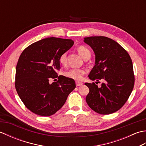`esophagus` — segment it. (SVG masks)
<instances>
[{
  "instance_id": "esophagus-1",
  "label": "esophagus",
  "mask_w": 146,
  "mask_h": 146,
  "mask_svg": "<svg viewBox=\"0 0 146 146\" xmlns=\"http://www.w3.org/2000/svg\"><path fill=\"white\" fill-rule=\"evenodd\" d=\"M83 85V83L82 82H80L78 81H76V86H81Z\"/></svg>"
}]
</instances>
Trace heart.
Returning a JSON list of instances; mask_svg holds the SVG:
<instances>
[{"label":"heart","mask_w":146,"mask_h":146,"mask_svg":"<svg viewBox=\"0 0 146 146\" xmlns=\"http://www.w3.org/2000/svg\"><path fill=\"white\" fill-rule=\"evenodd\" d=\"M79 54L83 58H85L86 56L90 54V51L88 48L83 46H80L77 49ZM66 52H63L62 53L60 58H59V61H60V64L62 65H64L66 63ZM85 73L84 70L83 69H78V68H72L70 70L67 71L65 73V75L67 77L70 78H72L73 80H80L83 78V76Z\"/></svg>","instance_id":"1"}]
</instances>
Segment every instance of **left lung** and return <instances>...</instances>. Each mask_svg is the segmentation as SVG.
Returning <instances> with one entry per match:
<instances>
[{
    "label": "left lung",
    "mask_w": 146,
    "mask_h": 146,
    "mask_svg": "<svg viewBox=\"0 0 146 146\" xmlns=\"http://www.w3.org/2000/svg\"><path fill=\"white\" fill-rule=\"evenodd\" d=\"M83 41L95 54V64L89 78L92 81L104 80L101 87L95 83H85L90 90L86 103L98 113L115 112L125 104L134 88L131 58L119 43L107 37H87Z\"/></svg>",
    "instance_id": "1"
}]
</instances>
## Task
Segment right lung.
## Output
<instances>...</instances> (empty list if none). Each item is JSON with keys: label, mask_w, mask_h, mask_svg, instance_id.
Returning <instances> with one entry per match:
<instances>
[{"label": "right lung", "mask_w": 146, "mask_h": 146, "mask_svg": "<svg viewBox=\"0 0 146 146\" xmlns=\"http://www.w3.org/2000/svg\"><path fill=\"white\" fill-rule=\"evenodd\" d=\"M73 44L71 39L48 38L33 43L21 53L15 69V86L21 100L32 112L52 115L75 88L74 80L63 75L56 82H49L58 77L60 55Z\"/></svg>", "instance_id": "right-lung-1"}]
</instances>
